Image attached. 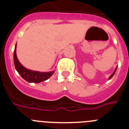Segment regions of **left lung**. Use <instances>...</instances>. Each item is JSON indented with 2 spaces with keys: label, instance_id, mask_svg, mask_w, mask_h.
Instances as JSON below:
<instances>
[{
  "label": "left lung",
  "instance_id": "left-lung-1",
  "mask_svg": "<svg viewBox=\"0 0 129 129\" xmlns=\"http://www.w3.org/2000/svg\"><path fill=\"white\" fill-rule=\"evenodd\" d=\"M116 69H117V67H116V70H115V71H114V73H113V74H112V75H111V76H110V77H109V79H111V78H112V77H113V76H114V75L115 72H116Z\"/></svg>",
  "mask_w": 129,
  "mask_h": 129
}]
</instances>
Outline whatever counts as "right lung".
<instances>
[{
	"label": "right lung",
	"instance_id": "right-lung-1",
	"mask_svg": "<svg viewBox=\"0 0 129 129\" xmlns=\"http://www.w3.org/2000/svg\"><path fill=\"white\" fill-rule=\"evenodd\" d=\"M16 46L15 48L14 53H13V60H14V64L15 69L19 72L20 76L25 79L26 81L29 83H38L40 82L44 81L47 80L49 77L54 73V71L50 72H39L32 71L29 70L27 68H24L23 66L20 63L18 60L16 55Z\"/></svg>",
	"mask_w": 129,
	"mask_h": 129
}]
</instances>
